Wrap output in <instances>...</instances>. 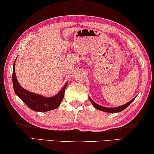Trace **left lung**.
I'll return each instance as SVG.
<instances>
[{
    "label": "left lung",
    "instance_id": "8db88e82",
    "mask_svg": "<svg viewBox=\"0 0 154 154\" xmlns=\"http://www.w3.org/2000/svg\"><path fill=\"white\" fill-rule=\"evenodd\" d=\"M136 98V97L134 98L132 100H131L130 101V102L127 103L126 104H125L124 105H122V106H117V107H114V108H108V107H105V106H100L98 105V104H96V103L94 102V101L89 97V99L90 100V102L92 103V104L93 105V106H94V107L98 109V110H100V111H105V112H107V113H118V112H120L124 110L125 109L127 108L128 106L130 104H131L132 102H133V100L134 99Z\"/></svg>",
    "mask_w": 154,
    "mask_h": 154
}]
</instances>
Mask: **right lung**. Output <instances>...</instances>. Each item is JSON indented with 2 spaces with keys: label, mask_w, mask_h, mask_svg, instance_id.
I'll return each instance as SVG.
<instances>
[{
  "label": "right lung",
  "mask_w": 154,
  "mask_h": 154,
  "mask_svg": "<svg viewBox=\"0 0 154 154\" xmlns=\"http://www.w3.org/2000/svg\"><path fill=\"white\" fill-rule=\"evenodd\" d=\"M15 62L13 69V85L15 94L21 98L23 102L29 107L31 110L35 111L45 112L54 110L58 107L64 96V91L68 83H65L64 86L60 91L59 93L52 97H45L37 94L29 92L23 88L18 83L15 71Z\"/></svg>",
  "instance_id": "1"
}]
</instances>
